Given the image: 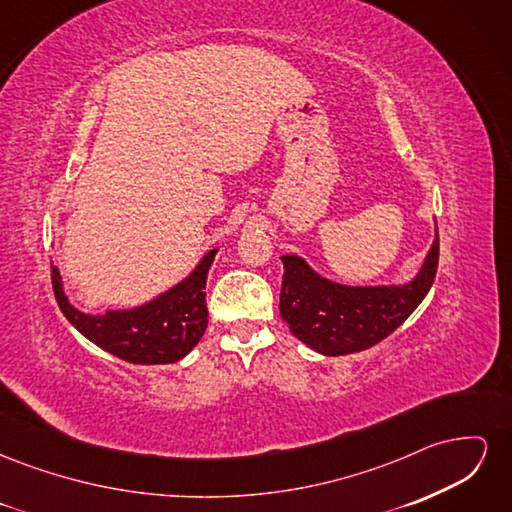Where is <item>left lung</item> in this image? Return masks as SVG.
<instances>
[{"instance_id":"obj_1","label":"left lung","mask_w":512,"mask_h":512,"mask_svg":"<svg viewBox=\"0 0 512 512\" xmlns=\"http://www.w3.org/2000/svg\"><path fill=\"white\" fill-rule=\"evenodd\" d=\"M438 230L421 271L401 286H344L318 275L301 256H282L280 314L294 337L327 356L361 352L389 337L421 305L436 280Z\"/></svg>"}]
</instances>
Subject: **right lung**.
I'll return each instance as SVG.
<instances>
[{
    "mask_svg": "<svg viewBox=\"0 0 512 512\" xmlns=\"http://www.w3.org/2000/svg\"><path fill=\"white\" fill-rule=\"evenodd\" d=\"M218 250H211L183 282L153 301L132 309L91 316L70 305L57 267H51L53 292L61 312L89 342L136 365L177 363L203 337L207 312V273Z\"/></svg>",
    "mask_w": 512,
    "mask_h": 512,
    "instance_id": "1",
    "label": "right lung"
}]
</instances>
